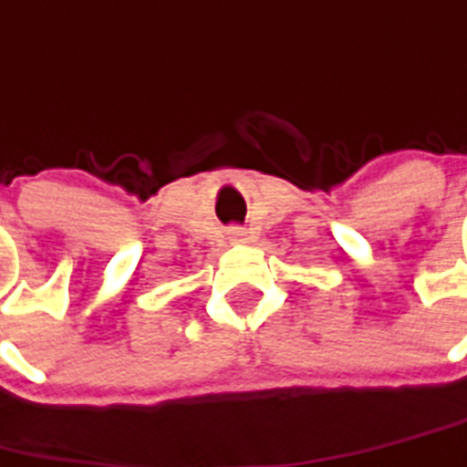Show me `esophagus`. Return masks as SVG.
I'll return each mask as SVG.
<instances>
[{
  "label": "esophagus",
  "mask_w": 467,
  "mask_h": 467,
  "mask_svg": "<svg viewBox=\"0 0 467 467\" xmlns=\"http://www.w3.org/2000/svg\"><path fill=\"white\" fill-rule=\"evenodd\" d=\"M228 239L233 244H242V242H246V233H244L242 228H230L228 230Z\"/></svg>",
  "instance_id": "obj_1"
}]
</instances>
